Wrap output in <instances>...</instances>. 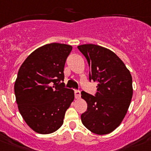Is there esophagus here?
<instances>
[{"instance_id": "obj_1", "label": "esophagus", "mask_w": 151, "mask_h": 151, "mask_svg": "<svg viewBox=\"0 0 151 151\" xmlns=\"http://www.w3.org/2000/svg\"><path fill=\"white\" fill-rule=\"evenodd\" d=\"M75 97L76 99H79L81 97V93L78 90H75Z\"/></svg>"}]
</instances>
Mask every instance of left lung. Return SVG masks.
<instances>
[{"label": "left lung", "instance_id": "left-lung-1", "mask_svg": "<svg viewBox=\"0 0 151 151\" xmlns=\"http://www.w3.org/2000/svg\"><path fill=\"white\" fill-rule=\"evenodd\" d=\"M90 67V80L97 82L96 96L81 92L87 110L83 124L93 133L105 135L117 128L127 113L133 96L132 76L113 51L96 44L78 46Z\"/></svg>", "mask_w": 151, "mask_h": 151}]
</instances>
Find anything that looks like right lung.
<instances>
[{"label": "right lung", "instance_id": "add662e5", "mask_svg": "<svg viewBox=\"0 0 151 151\" xmlns=\"http://www.w3.org/2000/svg\"><path fill=\"white\" fill-rule=\"evenodd\" d=\"M73 47L45 44L26 58L15 82L18 110L27 125L41 134L56 131L64 123L74 91L64 87V68Z\"/></svg>", "mask_w": 151, "mask_h": 151}]
</instances>
